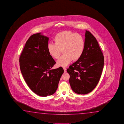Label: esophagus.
Returning <instances> with one entry per match:
<instances>
[{
  "label": "esophagus",
  "mask_w": 124,
  "mask_h": 124,
  "mask_svg": "<svg viewBox=\"0 0 124 124\" xmlns=\"http://www.w3.org/2000/svg\"><path fill=\"white\" fill-rule=\"evenodd\" d=\"M63 69H64V72H66V69L65 68H63Z\"/></svg>",
  "instance_id": "esophagus-1"
}]
</instances>
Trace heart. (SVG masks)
<instances>
[{
    "label": "heart",
    "instance_id": "1",
    "mask_svg": "<svg viewBox=\"0 0 124 124\" xmlns=\"http://www.w3.org/2000/svg\"><path fill=\"white\" fill-rule=\"evenodd\" d=\"M54 43H49L47 50L54 59H58L62 50L64 55L57 61V65L65 67L72 59L77 60L82 55L85 48V40L80 34L71 31H64L57 34L54 38Z\"/></svg>",
    "mask_w": 124,
    "mask_h": 124
}]
</instances>
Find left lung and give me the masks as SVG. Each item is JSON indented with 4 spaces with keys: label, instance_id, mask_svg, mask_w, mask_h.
Here are the masks:
<instances>
[{
    "label": "left lung",
    "instance_id": "left-lung-1",
    "mask_svg": "<svg viewBox=\"0 0 124 124\" xmlns=\"http://www.w3.org/2000/svg\"><path fill=\"white\" fill-rule=\"evenodd\" d=\"M104 58L96 39L90 32L85 33V48L81 57L67 69L74 92L85 94L96 86L101 77Z\"/></svg>",
    "mask_w": 124,
    "mask_h": 124
}]
</instances>
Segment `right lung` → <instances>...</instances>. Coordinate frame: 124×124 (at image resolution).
Masks as SVG:
<instances>
[{"instance_id": "obj_1", "label": "right lung", "mask_w": 124, "mask_h": 124, "mask_svg": "<svg viewBox=\"0 0 124 124\" xmlns=\"http://www.w3.org/2000/svg\"><path fill=\"white\" fill-rule=\"evenodd\" d=\"M48 39L41 32L32 35L19 58L24 80L31 90L40 96L51 95L56 92L64 72L61 67L52 69L56 62L47 50Z\"/></svg>"}]
</instances>
